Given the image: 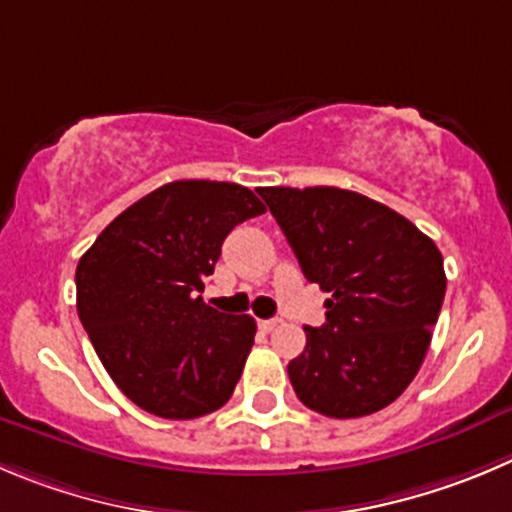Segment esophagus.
I'll use <instances>...</instances> for the list:
<instances>
[{
	"mask_svg": "<svg viewBox=\"0 0 512 512\" xmlns=\"http://www.w3.org/2000/svg\"><path fill=\"white\" fill-rule=\"evenodd\" d=\"M276 326H279V319H259V329L261 332H274Z\"/></svg>",
	"mask_w": 512,
	"mask_h": 512,
	"instance_id": "34e87169",
	"label": "esophagus"
}]
</instances>
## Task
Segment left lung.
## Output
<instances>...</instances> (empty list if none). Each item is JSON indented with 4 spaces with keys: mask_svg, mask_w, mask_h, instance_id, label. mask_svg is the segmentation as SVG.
Segmentation results:
<instances>
[{
    "mask_svg": "<svg viewBox=\"0 0 512 512\" xmlns=\"http://www.w3.org/2000/svg\"><path fill=\"white\" fill-rule=\"evenodd\" d=\"M326 299V324L304 326L289 362L296 397L337 420L392 405L420 372L447 279L430 236L392 208L332 186L259 188Z\"/></svg>",
    "mask_w": 512,
    "mask_h": 512,
    "instance_id": "left-lung-1",
    "label": "left lung"
}]
</instances>
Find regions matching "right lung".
<instances>
[{"mask_svg": "<svg viewBox=\"0 0 512 512\" xmlns=\"http://www.w3.org/2000/svg\"><path fill=\"white\" fill-rule=\"evenodd\" d=\"M264 203L238 183L175 180L125 208L77 264V314L140 410L196 420L228 402L256 321L203 301L228 233Z\"/></svg>", "mask_w": 512, "mask_h": 512, "instance_id": "1", "label": "right lung"}]
</instances>
